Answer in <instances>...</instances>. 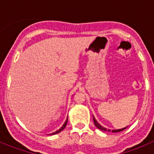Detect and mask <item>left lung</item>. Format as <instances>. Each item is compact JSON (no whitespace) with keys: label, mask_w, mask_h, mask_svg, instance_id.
<instances>
[{"label":"left lung","mask_w":154,"mask_h":154,"mask_svg":"<svg viewBox=\"0 0 154 154\" xmlns=\"http://www.w3.org/2000/svg\"><path fill=\"white\" fill-rule=\"evenodd\" d=\"M92 117H93V122H94V124H95V126H96V127L98 128V129H99V130H103V131H111V130H107L106 128H104L103 127V126H102L101 125L99 124V123H98L97 121H96V119H95V117H94L93 116H92ZM126 127H127V126H126ZM126 127H124V128H123V129H119V130H112V133H117V132H120V131H123V130H124L125 129H126Z\"/></svg>","instance_id":"obj_1"}]
</instances>
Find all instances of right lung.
<instances>
[{"instance_id":"obj_1","label":"right lung","mask_w":154,"mask_h":154,"mask_svg":"<svg viewBox=\"0 0 154 154\" xmlns=\"http://www.w3.org/2000/svg\"><path fill=\"white\" fill-rule=\"evenodd\" d=\"M67 122H68V117H67V119H66V120H65V123H64V124L62 125V127H61L60 129H59V130H57V131H55V132H54V133H51V135H54V134H56V133H60V132L62 131V130H63L64 129H65V126H66V125H67Z\"/></svg>"}]
</instances>
